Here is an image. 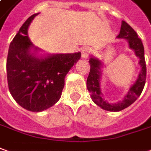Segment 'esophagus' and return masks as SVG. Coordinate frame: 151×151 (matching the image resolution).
Returning a JSON list of instances; mask_svg holds the SVG:
<instances>
[{
    "label": "esophagus",
    "mask_w": 151,
    "mask_h": 151,
    "mask_svg": "<svg viewBox=\"0 0 151 151\" xmlns=\"http://www.w3.org/2000/svg\"><path fill=\"white\" fill-rule=\"evenodd\" d=\"M91 52V49L88 47H83L81 49V54H82V58H88L89 53Z\"/></svg>",
    "instance_id": "1"
}]
</instances>
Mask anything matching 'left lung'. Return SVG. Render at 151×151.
Masks as SVG:
<instances>
[{
  "label": "left lung",
  "mask_w": 151,
  "mask_h": 151,
  "mask_svg": "<svg viewBox=\"0 0 151 151\" xmlns=\"http://www.w3.org/2000/svg\"><path fill=\"white\" fill-rule=\"evenodd\" d=\"M116 38L125 39L128 41L129 48L134 50L135 54L140 58L139 64L141 67V69L136 83L130 88L123 100L118 101L117 103H108L103 98L100 86V79L101 77V61L93 57L90 58V72L87 79V88L89 93H91V97L94 103H96L102 109L110 111H119L132 105L142 93L146 78V65L145 60L144 46L140 38H138L136 31L126 21L122 20L120 34Z\"/></svg>",
  "instance_id": "8db88e82"
}]
</instances>
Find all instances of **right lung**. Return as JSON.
<instances>
[{"instance_id": "right-lung-1", "label": "right lung", "mask_w": 151, "mask_h": 151, "mask_svg": "<svg viewBox=\"0 0 151 151\" xmlns=\"http://www.w3.org/2000/svg\"><path fill=\"white\" fill-rule=\"evenodd\" d=\"M39 14V13H38ZM38 14L26 19L11 41L6 60L8 87L15 101L26 110L39 112L59 100L68 71L80 59L81 53L48 54L37 57L31 54L39 49L33 45L28 27Z\"/></svg>"}]
</instances>
